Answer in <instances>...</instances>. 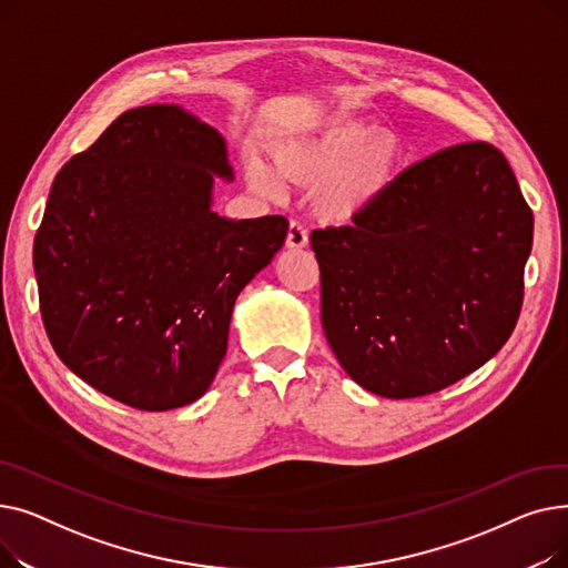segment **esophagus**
<instances>
[{
    "label": "esophagus",
    "instance_id": "1",
    "mask_svg": "<svg viewBox=\"0 0 568 568\" xmlns=\"http://www.w3.org/2000/svg\"><path fill=\"white\" fill-rule=\"evenodd\" d=\"M285 244H287V248H304V246H308V232H306L304 223L290 221Z\"/></svg>",
    "mask_w": 568,
    "mask_h": 568
}]
</instances>
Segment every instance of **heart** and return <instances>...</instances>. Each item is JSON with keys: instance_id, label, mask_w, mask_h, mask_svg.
<instances>
[{"instance_id": "heart-1", "label": "heart", "mask_w": 568, "mask_h": 568, "mask_svg": "<svg viewBox=\"0 0 568 568\" xmlns=\"http://www.w3.org/2000/svg\"><path fill=\"white\" fill-rule=\"evenodd\" d=\"M400 165L398 140L368 119H332L317 131L285 142L276 168L253 156L246 165L253 189L283 195L285 179L315 186V209L324 221L352 223L389 191Z\"/></svg>"}]
</instances>
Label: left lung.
<instances>
[{"mask_svg": "<svg viewBox=\"0 0 568 568\" xmlns=\"http://www.w3.org/2000/svg\"><path fill=\"white\" fill-rule=\"evenodd\" d=\"M352 223L313 230L311 246L324 336L366 392L435 394L509 341L534 216L499 149H442Z\"/></svg>", "mask_w": 568, "mask_h": 568, "instance_id": "1", "label": "left lung"}]
</instances>
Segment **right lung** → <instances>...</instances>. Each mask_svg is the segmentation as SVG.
Returning <instances> with one entry per match:
<instances>
[{
    "mask_svg": "<svg viewBox=\"0 0 568 568\" xmlns=\"http://www.w3.org/2000/svg\"><path fill=\"white\" fill-rule=\"evenodd\" d=\"M214 176L234 179L223 135L156 103L119 114L52 182L34 239L43 326L59 359L129 407L209 389L239 292L285 244V216H219Z\"/></svg>",
    "mask_w": 568,
    "mask_h": 568,
    "instance_id": "obj_1",
    "label": "right lung"
}]
</instances>
